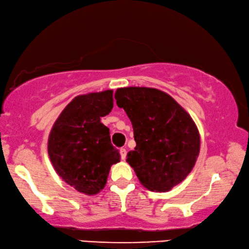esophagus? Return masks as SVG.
Listing matches in <instances>:
<instances>
[{
    "mask_svg": "<svg viewBox=\"0 0 249 249\" xmlns=\"http://www.w3.org/2000/svg\"><path fill=\"white\" fill-rule=\"evenodd\" d=\"M120 153H121L122 160H125L126 159V154H127V152H126V148H121Z\"/></svg>",
    "mask_w": 249,
    "mask_h": 249,
    "instance_id": "34e87169",
    "label": "esophagus"
}]
</instances>
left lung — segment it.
Returning <instances> with one entry per match:
<instances>
[{
    "instance_id": "obj_1",
    "label": "left lung",
    "mask_w": 249,
    "mask_h": 249,
    "mask_svg": "<svg viewBox=\"0 0 249 249\" xmlns=\"http://www.w3.org/2000/svg\"><path fill=\"white\" fill-rule=\"evenodd\" d=\"M132 122L136 147L127 153L140 183L152 192H168L192 172L200 149L198 128L167 93L153 88L117 89L114 95Z\"/></svg>"
}]
</instances>
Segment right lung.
<instances>
[{
	"instance_id": "obj_1",
	"label": "right lung",
	"mask_w": 249,
	"mask_h": 249,
	"mask_svg": "<svg viewBox=\"0 0 249 249\" xmlns=\"http://www.w3.org/2000/svg\"><path fill=\"white\" fill-rule=\"evenodd\" d=\"M113 90L74 97L52 126L47 152L57 175L85 195L105 187L110 166L121 155L110 143L109 129L101 117L113 108Z\"/></svg>"
}]
</instances>
